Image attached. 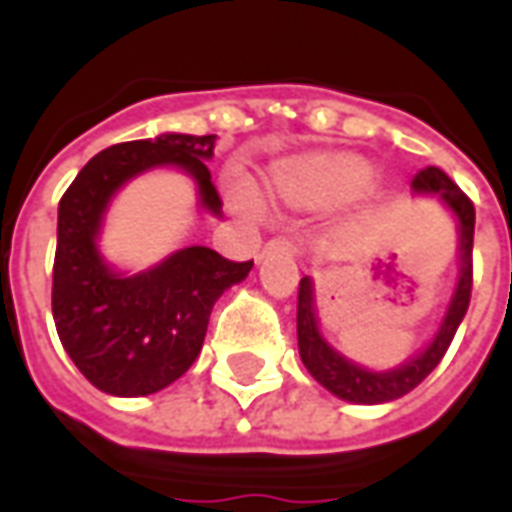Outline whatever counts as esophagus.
Masks as SVG:
<instances>
[{
    "label": "esophagus",
    "mask_w": 512,
    "mask_h": 512,
    "mask_svg": "<svg viewBox=\"0 0 512 512\" xmlns=\"http://www.w3.org/2000/svg\"><path fill=\"white\" fill-rule=\"evenodd\" d=\"M274 252H282V255H296L299 249H296V244H293L290 238H274V241H268V244L263 246V257L274 255Z\"/></svg>",
    "instance_id": "esophagus-1"
}]
</instances>
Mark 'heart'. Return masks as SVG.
<instances>
[{
  "label": "heart",
  "mask_w": 512,
  "mask_h": 512,
  "mask_svg": "<svg viewBox=\"0 0 512 512\" xmlns=\"http://www.w3.org/2000/svg\"><path fill=\"white\" fill-rule=\"evenodd\" d=\"M373 169L359 158H290L268 172L271 197L290 208H332L370 186ZM233 208L249 222H268V208L244 180L230 189Z\"/></svg>",
  "instance_id": "heart-1"
}]
</instances>
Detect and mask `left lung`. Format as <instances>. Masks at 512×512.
Returning <instances> with one entry per match:
<instances>
[{"instance_id":"left-lung-1","label":"left lung","mask_w":512,"mask_h":512,"mask_svg":"<svg viewBox=\"0 0 512 512\" xmlns=\"http://www.w3.org/2000/svg\"><path fill=\"white\" fill-rule=\"evenodd\" d=\"M411 189L419 197H436L452 213L458 227V279L452 288L450 304L444 310L439 329L419 354L408 356L406 362L389 370H370L354 359L340 354L321 332L318 310H315V285L312 277H301L299 307H296V334H299V354L310 376L329 389L334 397L362 406L389 403L408 395L417 384L430 376V370L439 365L447 354L452 337L461 326L463 315L469 310L472 296V241H474V205L439 167H425L411 180Z\"/></svg>"}]
</instances>
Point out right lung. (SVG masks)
<instances>
[{"mask_svg": "<svg viewBox=\"0 0 512 512\" xmlns=\"http://www.w3.org/2000/svg\"><path fill=\"white\" fill-rule=\"evenodd\" d=\"M216 134H158L112 145L93 156L62 194L51 312L62 348L106 395H153L178 381L200 356L213 304L244 282L249 263L208 246H183L145 271H123L101 252L115 194L150 169H180L194 180L197 208L222 216L205 161Z\"/></svg>", "mask_w": 512, "mask_h": 512, "instance_id": "right-lung-1", "label": "right lung"}]
</instances>
